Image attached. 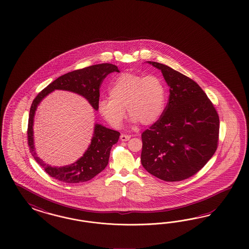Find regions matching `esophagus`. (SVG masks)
<instances>
[{"label":"esophagus","mask_w":249,"mask_h":249,"mask_svg":"<svg viewBox=\"0 0 249 249\" xmlns=\"http://www.w3.org/2000/svg\"><path fill=\"white\" fill-rule=\"evenodd\" d=\"M129 139H130L129 135H126V134H121V142H127Z\"/></svg>","instance_id":"1"}]
</instances>
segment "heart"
<instances>
[{
    "label": "heart",
    "mask_w": 249,
    "mask_h": 249,
    "mask_svg": "<svg viewBox=\"0 0 249 249\" xmlns=\"http://www.w3.org/2000/svg\"><path fill=\"white\" fill-rule=\"evenodd\" d=\"M108 96L99 101L98 111L112 127L122 125L125 108L133 122L151 125L164 110L165 85L156 75L124 73L111 85Z\"/></svg>",
    "instance_id": "1"
}]
</instances>
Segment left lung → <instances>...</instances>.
Instances as JSON below:
<instances>
[{
  "label": "left lung",
  "mask_w": 249,
  "mask_h": 249,
  "mask_svg": "<svg viewBox=\"0 0 249 249\" xmlns=\"http://www.w3.org/2000/svg\"><path fill=\"white\" fill-rule=\"evenodd\" d=\"M148 63L161 71L170 96L160 119L142 134V164L162 181H182L198 173L216 151L218 114L193 79L163 64Z\"/></svg>",
  "instance_id": "1"
}]
</instances>
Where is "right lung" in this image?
Masks as SVG:
<instances>
[{"mask_svg":"<svg viewBox=\"0 0 249 249\" xmlns=\"http://www.w3.org/2000/svg\"><path fill=\"white\" fill-rule=\"evenodd\" d=\"M112 72H120L118 67L112 64H98L88 68L77 69L61 75L49 84L34 99L31 106L27 140L31 153L38 164L44 168L46 174L58 181L68 183H77L89 181L97 174L101 173L108 163L111 147L117 143L121 133L110 128L96 124L94 135L89 149L83 156L75 163L65 167H51L37 157L34 145V117L40 101L54 89L72 91L87 98L90 105L98 109L99 89L106 76Z\"/></svg>","mask_w":249,"mask_h":249,"instance_id":"right-lung-1","label":"right lung"}]
</instances>
